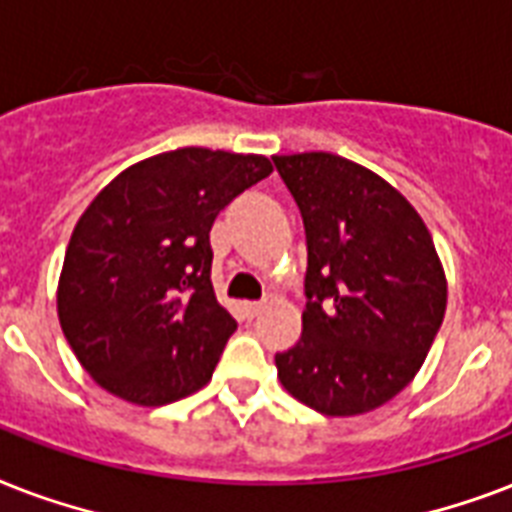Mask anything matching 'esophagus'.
I'll return each instance as SVG.
<instances>
[{
    "label": "esophagus",
    "mask_w": 512,
    "mask_h": 512,
    "mask_svg": "<svg viewBox=\"0 0 512 512\" xmlns=\"http://www.w3.org/2000/svg\"><path fill=\"white\" fill-rule=\"evenodd\" d=\"M241 308H244V313H247L249 319H255L257 313L263 311V303H244Z\"/></svg>",
    "instance_id": "esophagus-1"
}]
</instances>
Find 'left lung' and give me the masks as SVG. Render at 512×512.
<instances>
[{
	"mask_svg": "<svg viewBox=\"0 0 512 512\" xmlns=\"http://www.w3.org/2000/svg\"><path fill=\"white\" fill-rule=\"evenodd\" d=\"M308 239L303 337L276 353L289 396L327 417L388 404L414 380L446 313L428 225L398 188L327 151L273 156Z\"/></svg>",
	"mask_w": 512,
	"mask_h": 512,
	"instance_id": "1",
	"label": "left lung"
}]
</instances>
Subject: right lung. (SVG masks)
<instances>
[{"mask_svg": "<svg viewBox=\"0 0 512 512\" xmlns=\"http://www.w3.org/2000/svg\"><path fill=\"white\" fill-rule=\"evenodd\" d=\"M273 172L268 156L177 148L111 180L76 220L58 319L100 388L164 406L212 380L236 321L212 289L220 209Z\"/></svg>", "mask_w": 512, "mask_h": 512, "instance_id": "right-lung-1", "label": "right lung"}]
</instances>
